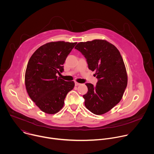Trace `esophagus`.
Listing matches in <instances>:
<instances>
[{
    "instance_id": "esophagus-1",
    "label": "esophagus",
    "mask_w": 154,
    "mask_h": 154,
    "mask_svg": "<svg viewBox=\"0 0 154 154\" xmlns=\"http://www.w3.org/2000/svg\"><path fill=\"white\" fill-rule=\"evenodd\" d=\"M81 85L80 83H78V82H75V85H76V86H78V85Z\"/></svg>"
}]
</instances>
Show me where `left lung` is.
<instances>
[{
  "mask_svg": "<svg viewBox=\"0 0 154 154\" xmlns=\"http://www.w3.org/2000/svg\"><path fill=\"white\" fill-rule=\"evenodd\" d=\"M75 49L84 55L88 69L96 71L98 79L95 87L85 84V106L94 114H103L121 100L126 88L128 75L123 58L117 48L105 40L80 42Z\"/></svg>",
  "mask_w": 154,
  "mask_h": 154,
  "instance_id": "left-lung-1",
  "label": "left lung"
}]
</instances>
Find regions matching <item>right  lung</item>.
<instances>
[{"label":"right lung","mask_w":154,"mask_h":154,"mask_svg":"<svg viewBox=\"0 0 154 154\" xmlns=\"http://www.w3.org/2000/svg\"><path fill=\"white\" fill-rule=\"evenodd\" d=\"M76 42H52L40 46L31 57L25 72L26 91L35 104L44 112L54 114L64 106L73 81L57 76L63 72L66 59Z\"/></svg>","instance_id":"add662e5"}]
</instances>
